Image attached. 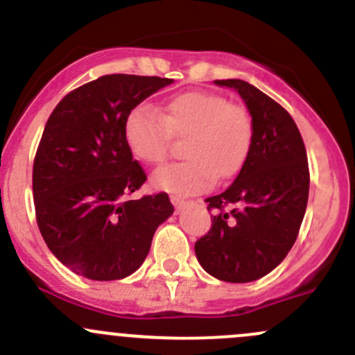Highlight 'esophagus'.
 I'll return each mask as SVG.
<instances>
[{"instance_id": "obj_1", "label": "esophagus", "mask_w": 355, "mask_h": 355, "mask_svg": "<svg viewBox=\"0 0 355 355\" xmlns=\"http://www.w3.org/2000/svg\"><path fill=\"white\" fill-rule=\"evenodd\" d=\"M171 202H173L174 207H181V205L184 203V198H181V196L178 195H171Z\"/></svg>"}]
</instances>
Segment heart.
I'll return each mask as SVG.
<instances>
[{"instance_id": "1", "label": "heart", "mask_w": 355, "mask_h": 355, "mask_svg": "<svg viewBox=\"0 0 355 355\" xmlns=\"http://www.w3.org/2000/svg\"><path fill=\"white\" fill-rule=\"evenodd\" d=\"M124 140L131 155L147 166L167 159L173 140H182L186 160L162 167L153 188L193 195L217 181L236 176L246 164L254 138L253 116L220 94L195 90L167 101L159 112L140 104L124 119Z\"/></svg>"}]
</instances>
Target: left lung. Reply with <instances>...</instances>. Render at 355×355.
<instances>
[{
    "label": "left lung",
    "instance_id": "8db88e82",
    "mask_svg": "<svg viewBox=\"0 0 355 355\" xmlns=\"http://www.w3.org/2000/svg\"><path fill=\"white\" fill-rule=\"evenodd\" d=\"M246 102L254 138L246 164L220 195L207 198L210 231L195 243L215 279L244 284L272 272L294 246L306 214L309 167L304 141L286 109L244 80H215Z\"/></svg>",
    "mask_w": 355,
    "mask_h": 355
}]
</instances>
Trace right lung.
Here are the masks:
<instances>
[{
	"label": "right lung",
	"instance_id": "right-lung-1",
	"mask_svg": "<svg viewBox=\"0 0 355 355\" xmlns=\"http://www.w3.org/2000/svg\"><path fill=\"white\" fill-rule=\"evenodd\" d=\"M173 78L104 75L71 90L47 119L32 169L35 218L51 253L78 275L119 280L150 251L174 211L167 193L124 196L147 181L124 140V119Z\"/></svg>",
	"mask_w": 355,
	"mask_h": 355
}]
</instances>
